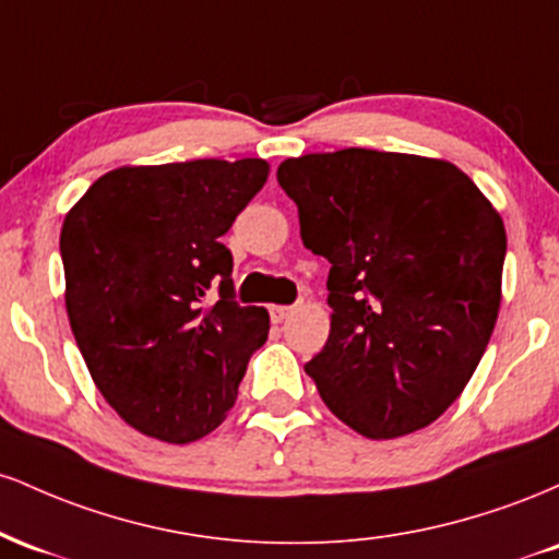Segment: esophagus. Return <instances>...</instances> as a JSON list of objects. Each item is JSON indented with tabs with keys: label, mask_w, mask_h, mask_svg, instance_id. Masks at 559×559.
I'll return each mask as SVG.
<instances>
[{
	"label": "esophagus",
	"mask_w": 559,
	"mask_h": 559,
	"mask_svg": "<svg viewBox=\"0 0 559 559\" xmlns=\"http://www.w3.org/2000/svg\"><path fill=\"white\" fill-rule=\"evenodd\" d=\"M292 310H294V307H288V305H271L273 323H284V320L292 316Z\"/></svg>",
	"instance_id": "34e87169"
}]
</instances>
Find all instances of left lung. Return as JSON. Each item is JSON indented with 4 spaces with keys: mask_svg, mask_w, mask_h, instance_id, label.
Listing matches in <instances>:
<instances>
[{
    "mask_svg": "<svg viewBox=\"0 0 559 559\" xmlns=\"http://www.w3.org/2000/svg\"><path fill=\"white\" fill-rule=\"evenodd\" d=\"M299 234L331 262V333L307 376L346 426L396 439L463 394L497 323L507 236L444 159L338 150L284 159Z\"/></svg>",
    "mask_w": 559,
    "mask_h": 559,
    "instance_id": "left-lung-1",
    "label": "left lung"
}]
</instances>
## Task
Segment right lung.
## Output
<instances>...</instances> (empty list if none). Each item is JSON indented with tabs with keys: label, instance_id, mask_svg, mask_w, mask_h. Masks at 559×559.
I'll return each mask as SVG.
<instances>
[{
	"label": "right lung",
	"instance_id": "obj_1",
	"mask_svg": "<svg viewBox=\"0 0 559 559\" xmlns=\"http://www.w3.org/2000/svg\"><path fill=\"white\" fill-rule=\"evenodd\" d=\"M265 181V159L118 168L62 223L75 344L115 413L152 439L215 431L265 344L267 310L236 301L221 241Z\"/></svg>",
	"mask_w": 559,
	"mask_h": 559
}]
</instances>
